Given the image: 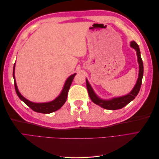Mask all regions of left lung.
I'll return each mask as SVG.
<instances>
[{"label":"left lung","instance_id":"left-lung-1","mask_svg":"<svg viewBox=\"0 0 159 159\" xmlns=\"http://www.w3.org/2000/svg\"><path fill=\"white\" fill-rule=\"evenodd\" d=\"M130 46L137 52L138 62L139 64V73L136 85H134L133 90L129 94L122 96V97L113 98L110 100L102 99L99 97H98V95L95 93L92 88L91 87L90 84H89L88 80L86 79V85H87V89L90 99L94 103L99 105L100 107H102L104 109L109 110H116L121 109L135 98V97L139 93V91H140L143 75V63L141 57L140 49H139L138 44L134 41H132Z\"/></svg>","mask_w":159,"mask_h":159}]
</instances>
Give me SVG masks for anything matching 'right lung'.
<instances>
[{"mask_svg":"<svg viewBox=\"0 0 159 159\" xmlns=\"http://www.w3.org/2000/svg\"><path fill=\"white\" fill-rule=\"evenodd\" d=\"M14 67H15V64H14V68H13V78L14 81V88H15L16 94L18 96V98H20L24 103H26L28 107L31 108L33 111H34L36 112L48 114V113H50L54 111H56L58 110L63 106V105L65 103L67 99V97H68V93L70 88V85L76 74L70 75L69 78L67 79V80L66 81V83L64 84L63 89H62L61 93L56 99L53 100L52 102H50L37 103H33L30 102V101L26 99V98H24L23 96L20 94V93L18 91L17 85L16 84L15 77H14Z\"/></svg>","mask_w":159,"mask_h":159,"instance_id":"right-lung-1","label":"right lung"}]
</instances>
